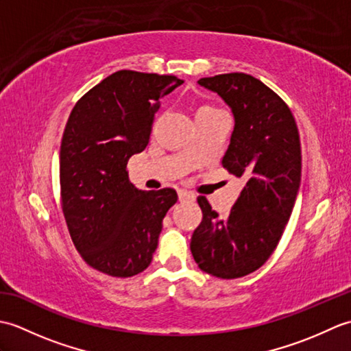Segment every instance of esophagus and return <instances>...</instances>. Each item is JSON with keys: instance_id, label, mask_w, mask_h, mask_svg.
<instances>
[{"instance_id": "esophagus-1", "label": "esophagus", "mask_w": 351, "mask_h": 351, "mask_svg": "<svg viewBox=\"0 0 351 351\" xmlns=\"http://www.w3.org/2000/svg\"><path fill=\"white\" fill-rule=\"evenodd\" d=\"M178 197H180V202H189V200H195V195H191V193L185 191V190L178 191Z\"/></svg>"}]
</instances>
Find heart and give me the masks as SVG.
<instances>
[{
    "label": "heart",
    "mask_w": 351,
    "mask_h": 351,
    "mask_svg": "<svg viewBox=\"0 0 351 351\" xmlns=\"http://www.w3.org/2000/svg\"><path fill=\"white\" fill-rule=\"evenodd\" d=\"M199 111H220V110L214 108V107H211V106H204V107L199 108Z\"/></svg>",
    "instance_id": "b5f03b06"
}]
</instances>
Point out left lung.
<instances>
[{
    "mask_svg": "<svg viewBox=\"0 0 351 351\" xmlns=\"http://www.w3.org/2000/svg\"><path fill=\"white\" fill-rule=\"evenodd\" d=\"M197 83L232 110L235 125L221 164L245 185L228 219L197 197L204 219L190 249L200 270L237 279L265 264L293 213L302 180L299 130L287 104L255 77L234 72Z\"/></svg>",
    "mask_w": 351,
    "mask_h": 351,
    "instance_id": "8db88e82",
    "label": "left lung"
}]
</instances>
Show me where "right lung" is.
<instances>
[{
  "mask_svg": "<svg viewBox=\"0 0 351 351\" xmlns=\"http://www.w3.org/2000/svg\"><path fill=\"white\" fill-rule=\"evenodd\" d=\"M182 83L173 75L117 71L72 110L60 146L62 208L73 244L95 270L131 278L151 264L178 195L136 189L126 164L147 146L160 99Z\"/></svg>",
  "mask_w": 351,
  "mask_h": 351,
  "instance_id": "add662e5",
  "label": "right lung"
}]
</instances>
